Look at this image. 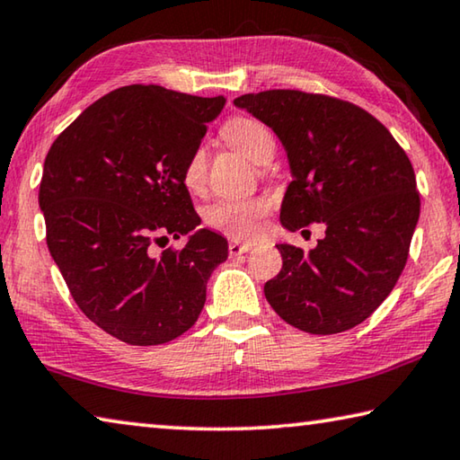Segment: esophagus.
<instances>
[{"label": "esophagus", "instance_id": "esophagus-1", "mask_svg": "<svg viewBox=\"0 0 460 460\" xmlns=\"http://www.w3.org/2000/svg\"><path fill=\"white\" fill-rule=\"evenodd\" d=\"M251 248H252V244H248V243H238V240H234V243H230V244H228V252H230L232 259H236V256H243V254H246L248 251H251Z\"/></svg>", "mask_w": 460, "mask_h": 460}]
</instances>
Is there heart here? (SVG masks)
Returning a JSON list of instances; mask_svg holds the SVG:
<instances>
[{
  "instance_id": "heart-1",
  "label": "heart",
  "mask_w": 460,
  "mask_h": 460,
  "mask_svg": "<svg viewBox=\"0 0 460 460\" xmlns=\"http://www.w3.org/2000/svg\"><path fill=\"white\" fill-rule=\"evenodd\" d=\"M222 135L228 145L243 153L254 164H267L275 151V141L269 128L259 120L234 117L224 125ZM208 177L206 151L198 147L190 153L181 169V181L190 191L204 188ZM267 206L256 199H222L206 209L204 220L209 228H216L232 238H252L259 232Z\"/></svg>"
}]
</instances>
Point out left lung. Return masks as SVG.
<instances>
[{
    "mask_svg": "<svg viewBox=\"0 0 460 460\" xmlns=\"http://www.w3.org/2000/svg\"><path fill=\"white\" fill-rule=\"evenodd\" d=\"M234 104L285 145L295 177L280 208L285 228L325 226L309 252L277 244L283 269L264 296L305 333L348 332L380 307L406 267L420 216L412 164L388 128L349 101L262 91Z\"/></svg>",
    "mask_w": 460,
    "mask_h": 460,
    "instance_id": "obj_1",
    "label": "left lung"
}]
</instances>
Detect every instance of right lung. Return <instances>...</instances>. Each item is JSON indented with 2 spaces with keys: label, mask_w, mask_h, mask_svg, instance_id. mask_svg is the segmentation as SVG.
<instances>
[{
  "label": "right lung",
  "mask_w": 460,
  "mask_h": 460,
  "mask_svg": "<svg viewBox=\"0 0 460 460\" xmlns=\"http://www.w3.org/2000/svg\"><path fill=\"white\" fill-rule=\"evenodd\" d=\"M226 99L131 84L101 96L56 137L38 201L46 244L78 309L128 345H161L196 323L228 243L201 228L181 169Z\"/></svg>",
  "instance_id": "obj_1"
}]
</instances>
